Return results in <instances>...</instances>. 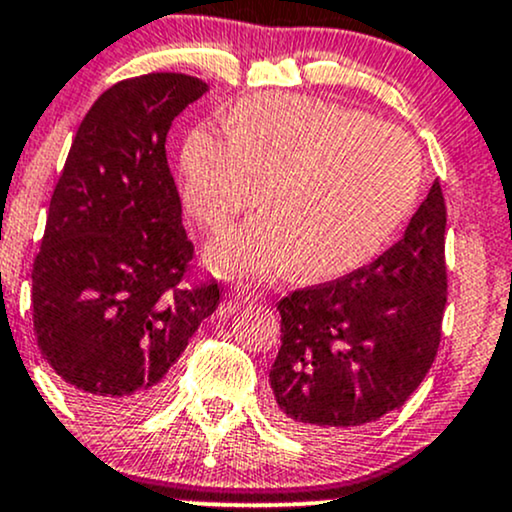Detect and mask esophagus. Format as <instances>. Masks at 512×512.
Masks as SVG:
<instances>
[{"label":"esophagus","instance_id":"34e87169","mask_svg":"<svg viewBox=\"0 0 512 512\" xmlns=\"http://www.w3.org/2000/svg\"><path fill=\"white\" fill-rule=\"evenodd\" d=\"M230 299H233V303H238V306H245V303L257 301L260 296H257L255 291L243 289V286H235V289H230Z\"/></svg>","mask_w":512,"mask_h":512}]
</instances>
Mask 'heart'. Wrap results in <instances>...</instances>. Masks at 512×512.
Instances as JSON below:
<instances>
[{
	"instance_id": "1",
	"label": "heart",
	"mask_w": 512,
	"mask_h": 512,
	"mask_svg": "<svg viewBox=\"0 0 512 512\" xmlns=\"http://www.w3.org/2000/svg\"><path fill=\"white\" fill-rule=\"evenodd\" d=\"M228 131L199 126L182 148V199L221 230L267 213L209 245L221 277L291 272L330 279L374 257L406 221L420 184V150L401 128L301 94H252L230 106ZM268 189H264V184Z\"/></svg>"
}]
</instances>
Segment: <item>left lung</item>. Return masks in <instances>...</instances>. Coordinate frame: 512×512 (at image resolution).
Wrapping results in <instances>:
<instances>
[{"label":"left lung","instance_id":"left-lung-1","mask_svg":"<svg viewBox=\"0 0 512 512\" xmlns=\"http://www.w3.org/2000/svg\"><path fill=\"white\" fill-rule=\"evenodd\" d=\"M440 182L372 265L279 301L269 411L286 430L345 437L411 398L435 362L447 303Z\"/></svg>","mask_w":512,"mask_h":512}]
</instances>
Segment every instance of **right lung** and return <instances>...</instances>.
<instances>
[{"mask_svg":"<svg viewBox=\"0 0 512 512\" xmlns=\"http://www.w3.org/2000/svg\"><path fill=\"white\" fill-rule=\"evenodd\" d=\"M206 92L179 72L114 84L84 116L55 184L31 274L33 330L89 413L150 411L221 301L216 282L182 284L194 245L165 150L172 121Z\"/></svg>","mask_w":512,"mask_h":512,"instance_id":"add662e5","label":"right lung"}]
</instances>
